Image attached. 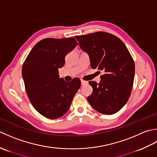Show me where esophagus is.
Here are the masks:
<instances>
[{"label": "esophagus", "instance_id": "1", "mask_svg": "<svg viewBox=\"0 0 157 157\" xmlns=\"http://www.w3.org/2000/svg\"><path fill=\"white\" fill-rule=\"evenodd\" d=\"M87 82H86V81H84V80H81V84H82V86H84V85H85V84H87Z\"/></svg>", "mask_w": 157, "mask_h": 157}]
</instances>
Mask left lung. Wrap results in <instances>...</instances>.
Listing matches in <instances>:
<instances>
[{"label":"left lung","mask_w":157,"mask_h":157,"mask_svg":"<svg viewBox=\"0 0 157 157\" xmlns=\"http://www.w3.org/2000/svg\"><path fill=\"white\" fill-rule=\"evenodd\" d=\"M75 38L88 54L91 67L105 73L98 84L89 82L93 88L90 105L105 115L118 112L128 102L134 84L135 64L128 49L118 37L105 32Z\"/></svg>","instance_id":"obj_1"}]
</instances>
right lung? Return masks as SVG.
<instances>
[{"label": "right lung", "instance_id": "add662e5", "mask_svg": "<svg viewBox=\"0 0 157 157\" xmlns=\"http://www.w3.org/2000/svg\"><path fill=\"white\" fill-rule=\"evenodd\" d=\"M74 38H45L38 42L25 60L22 77L29 101L40 114L51 119L67 112L81 81L65 82L59 75V68L65 56L78 45Z\"/></svg>", "mask_w": 157, "mask_h": 157}]
</instances>
